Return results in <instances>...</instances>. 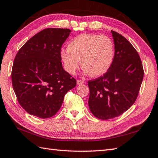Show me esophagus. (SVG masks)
Segmentation results:
<instances>
[{
    "label": "esophagus",
    "mask_w": 158,
    "mask_h": 158,
    "mask_svg": "<svg viewBox=\"0 0 158 158\" xmlns=\"http://www.w3.org/2000/svg\"><path fill=\"white\" fill-rule=\"evenodd\" d=\"M84 83V81L83 80H81V79H77V85H80V84H82V83Z\"/></svg>",
    "instance_id": "obj_1"
}]
</instances>
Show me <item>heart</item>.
<instances>
[{"instance_id": "obj_1", "label": "heart", "mask_w": 158, "mask_h": 158, "mask_svg": "<svg viewBox=\"0 0 158 158\" xmlns=\"http://www.w3.org/2000/svg\"><path fill=\"white\" fill-rule=\"evenodd\" d=\"M60 55L65 70L70 75L75 73L81 60L84 73L97 77L106 73L112 65L114 44L107 36L82 34L70 41Z\"/></svg>"}]
</instances>
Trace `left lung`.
<instances>
[{
    "label": "left lung",
    "instance_id": "left-lung-1",
    "mask_svg": "<svg viewBox=\"0 0 158 158\" xmlns=\"http://www.w3.org/2000/svg\"><path fill=\"white\" fill-rule=\"evenodd\" d=\"M114 57L103 76L88 81V106L101 120L121 115L134 103L143 82L144 70L139 55L127 40L111 31Z\"/></svg>",
    "mask_w": 158,
    "mask_h": 158
}]
</instances>
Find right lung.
I'll return each instance as SVG.
<instances>
[{
    "instance_id": "1",
    "label": "right lung",
    "mask_w": 158,
    "mask_h": 158,
    "mask_svg": "<svg viewBox=\"0 0 158 158\" xmlns=\"http://www.w3.org/2000/svg\"><path fill=\"white\" fill-rule=\"evenodd\" d=\"M69 29L48 28L30 38L18 51L11 71L12 85L18 103L27 113L40 118L54 116L76 79L64 70L61 46Z\"/></svg>"
}]
</instances>
